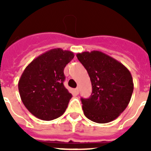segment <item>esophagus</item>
Masks as SVG:
<instances>
[{
	"mask_svg": "<svg viewBox=\"0 0 151 151\" xmlns=\"http://www.w3.org/2000/svg\"><path fill=\"white\" fill-rule=\"evenodd\" d=\"M78 93H79V89H78V88H76L75 89V94H78Z\"/></svg>",
	"mask_w": 151,
	"mask_h": 151,
	"instance_id": "1",
	"label": "esophagus"
}]
</instances>
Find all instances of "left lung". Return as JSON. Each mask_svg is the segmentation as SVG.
<instances>
[{
  "instance_id": "1",
  "label": "left lung",
  "mask_w": 151,
  "mask_h": 151,
  "mask_svg": "<svg viewBox=\"0 0 151 151\" xmlns=\"http://www.w3.org/2000/svg\"><path fill=\"white\" fill-rule=\"evenodd\" d=\"M86 69L92 85L91 95L82 98V110L97 123L114 120L125 110L132 95V76L123 64L98 50L76 54Z\"/></svg>"
}]
</instances>
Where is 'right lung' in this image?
<instances>
[{"label": "right lung", "instance_id": "obj_1", "mask_svg": "<svg viewBox=\"0 0 151 151\" xmlns=\"http://www.w3.org/2000/svg\"><path fill=\"white\" fill-rule=\"evenodd\" d=\"M73 52L54 48L33 60L19 80L21 100L28 110L41 120H53L66 111L73 97L64 87L63 70Z\"/></svg>", "mask_w": 151, "mask_h": 151}]
</instances>
